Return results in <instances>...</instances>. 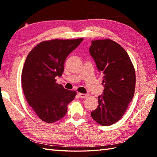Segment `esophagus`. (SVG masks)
<instances>
[{
	"mask_svg": "<svg viewBox=\"0 0 157 157\" xmlns=\"http://www.w3.org/2000/svg\"><path fill=\"white\" fill-rule=\"evenodd\" d=\"M78 95L82 98H86L87 97L89 96L88 94H81V93H79Z\"/></svg>",
	"mask_w": 157,
	"mask_h": 157,
	"instance_id": "1",
	"label": "esophagus"
}]
</instances>
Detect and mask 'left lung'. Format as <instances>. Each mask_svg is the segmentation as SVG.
Listing matches in <instances>:
<instances>
[{"label": "left lung", "mask_w": 157, "mask_h": 157, "mask_svg": "<svg viewBox=\"0 0 157 157\" xmlns=\"http://www.w3.org/2000/svg\"><path fill=\"white\" fill-rule=\"evenodd\" d=\"M89 52L105 87L91 115L100 125L109 126L120 120L134 97L135 70L125 50L109 39L92 41Z\"/></svg>", "instance_id": "8db88e82"}]
</instances>
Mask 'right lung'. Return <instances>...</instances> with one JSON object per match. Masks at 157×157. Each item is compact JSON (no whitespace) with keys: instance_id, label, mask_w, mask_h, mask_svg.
<instances>
[{"instance_id":"right-lung-1","label":"right lung","mask_w":157,"mask_h":157,"mask_svg":"<svg viewBox=\"0 0 157 157\" xmlns=\"http://www.w3.org/2000/svg\"><path fill=\"white\" fill-rule=\"evenodd\" d=\"M83 39H52L42 41L29 52L21 74V84L27 102L39 118L48 123L59 121L76 92L56 83L68 55Z\"/></svg>"}]
</instances>
